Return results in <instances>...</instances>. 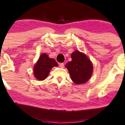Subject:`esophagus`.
<instances>
[{
  "instance_id": "34e87169",
  "label": "esophagus",
  "mask_w": 125,
  "mask_h": 125,
  "mask_svg": "<svg viewBox=\"0 0 125 125\" xmlns=\"http://www.w3.org/2000/svg\"><path fill=\"white\" fill-rule=\"evenodd\" d=\"M59 66H60L61 68H64V63H60V64H59Z\"/></svg>"
}]
</instances>
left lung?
<instances>
[{"instance_id":"8db88e82","label":"left lung","mask_w":125,"mask_h":125,"mask_svg":"<svg viewBox=\"0 0 125 125\" xmlns=\"http://www.w3.org/2000/svg\"><path fill=\"white\" fill-rule=\"evenodd\" d=\"M72 61L66 64L72 80L75 84L87 82L92 75L93 66L85 54L78 50L71 54Z\"/></svg>"}]
</instances>
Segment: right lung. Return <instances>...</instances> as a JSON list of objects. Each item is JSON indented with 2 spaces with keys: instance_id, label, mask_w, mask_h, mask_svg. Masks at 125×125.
Instances as JSON below:
<instances>
[{
  "instance_id": "1",
  "label": "right lung",
  "mask_w": 125,
  "mask_h": 125,
  "mask_svg": "<svg viewBox=\"0 0 125 125\" xmlns=\"http://www.w3.org/2000/svg\"><path fill=\"white\" fill-rule=\"evenodd\" d=\"M58 66L55 59L50 58L47 54H42L34 67V75L37 79L43 80L48 76L52 68Z\"/></svg>"
}]
</instances>
